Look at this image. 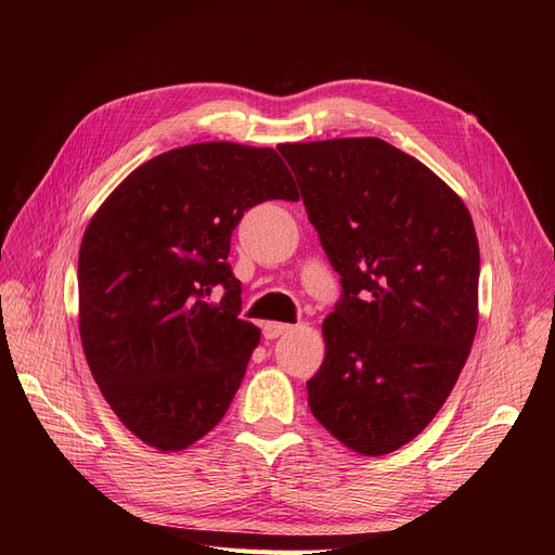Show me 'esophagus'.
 <instances>
[{
    "label": "esophagus",
    "mask_w": 555,
    "mask_h": 555,
    "mask_svg": "<svg viewBox=\"0 0 555 555\" xmlns=\"http://www.w3.org/2000/svg\"><path fill=\"white\" fill-rule=\"evenodd\" d=\"M294 326L292 324H282V322H266L263 324V338L266 340H275L280 335H287Z\"/></svg>",
    "instance_id": "34e87169"
}]
</instances>
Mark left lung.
<instances>
[{
	"mask_svg": "<svg viewBox=\"0 0 555 555\" xmlns=\"http://www.w3.org/2000/svg\"><path fill=\"white\" fill-rule=\"evenodd\" d=\"M343 282L308 405L335 440L384 456L440 412L479 319V243L461 196L382 139L282 143Z\"/></svg>",
	"mask_w": 555,
	"mask_h": 555,
	"instance_id": "1",
	"label": "left lung"
}]
</instances>
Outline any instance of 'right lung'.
<instances>
[{
    "mask_svg": "<svg viewBox=\"0 0 555 555\" xmlns=\"http://www.w3.org/2000/svg\"><path fill=\"white\" fill-rule=\"evenodd\" d=\"M298 201L273 147L169 150L131 171L78 255V328L94 382L141 442L180 451L222 422L261 331L238 317L231 233L261 201ZM215 286L225 289L217 305Z\"/></svg>",
    "mask_w": 555,
    "mask_h": 555,
    "instance_id": "1",
    "label": "right lung"
}]
</instances>
